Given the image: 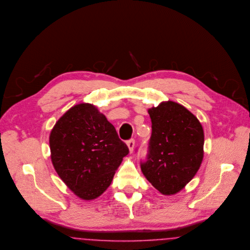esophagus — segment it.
<instances>
[{
  "instance_id": "1",
  "label": "esophagus",
  "mask_w": 250,
  "mask_h": 250,
  "mask_svg": "<svg viewBox=\"0 0 250 250\" xmlns=\"http://www.w3.org/2000/svg\"><path fill=\"white\" fill-rule=\"evenodd\" d=\"M127 146H128L130 152H133L134 147H135V140H133V139L128 140V141H127Z\"/></svg>"
}]
</instances>
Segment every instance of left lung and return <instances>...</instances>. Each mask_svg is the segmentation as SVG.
Returning <instances> with one entry per match:
<instances>
[{"label":"left lung","mask_w":250,"mask_h":250,"mask_svg":"<svg viewBox=\"0 0 250 250\" xmlns=\"http://www.w3.org/2000/svg\"><path fill=\"white\" fill-rule=\"evenodd\" d=\"M151 136L141 171L164 195L182 190L195 176L204 157V130L198 119L174 101L148 110Z\"/></svg>","instance_id":"8db88e82"}]
</instances>
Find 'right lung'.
Segmentation results:
<instances>
[{"mask_svg": "<svg viewBox=\"0 0 250 250\" xmlns=\"http://www.w3.org/2000/svg\"><path fill=\"white\" fill-rule=\"evenodd\" d=\"M51 161L60 179L81 199H96L110 186L128 154L114 126L94 105L67 110L49 137Z\"/></svg>", "mask_w": 250, "mask_h": 250, "instance_id": "add662e5", "label": "right lung"}]
</instances>
